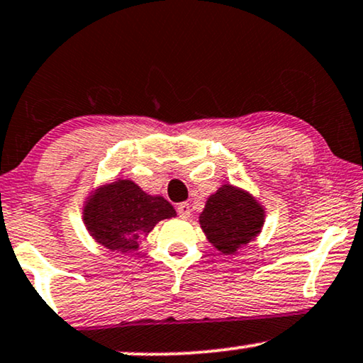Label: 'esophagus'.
<instances>
[{
	"label": "esophagus",
	"instance_id": "1",
	"mask_svg": "<svg viewBox=\"0 0 363 363\" xmlns=\"http://www.w3.org/2000/svg\"><path fill=\"white\" fill-rule=\"evenodd\" d=\"M177 214L179 217H182V219H187V217L191 216V206L187 204V202H181V204L177 206Z\"/></svg>",
	"mask_w": 363,
	"mask_h": 363
}]
</instances>
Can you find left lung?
Wrapping results in <instances>:
<instances>
[{
    "label": "left lung",
    "mask_w": 363,
    "mask_h": 363,
    "mask_svg": "<svg viewBox=\"0 0 363 363\" xmlns=\"http://www.w3.org/2000/svg\"><path fill=\"white\" fill-rule=\"evenodd\" d=\"M265 211L250 192L224 184L206 201L199 224L219 252L229 255L247 245L262 230Z\"/></svg>",
    "instance_id": "obj_1"
}]
</instances>
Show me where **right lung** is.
<instances>
[{"mask_svg": "<svg viewBox=\"0 0 363 363\" xmlns=\"http://www.w3.org/2000/svg\"><path fill=\"white\" fill-rule=\"evenodd\" d=\"M176 217L161 196L144 192L129 179H116L91 191L84 202L83 220L96 242L116 252H133L159 220Z\"/></svg>", "mask_w": 363, "mask_h": 363, "instance_id": "1", "label": "right lung"}]
</instances>
